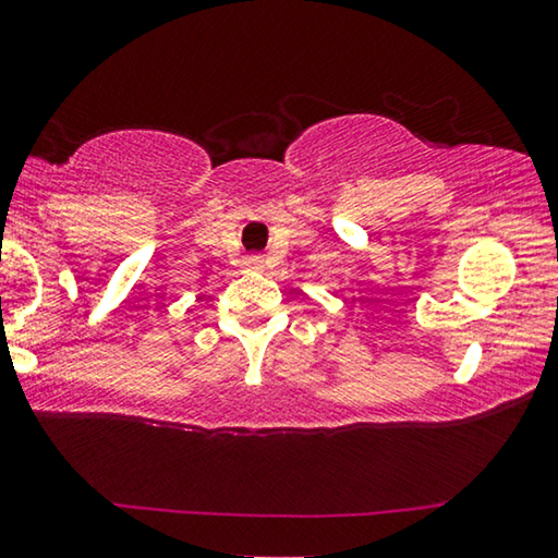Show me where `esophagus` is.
<instances>
[{"label":"esophagus","instance_id":"obj_1","mask_svg":"<svg viewBox=\"0 0 558 558\" xmlns=\"http://www.w3.org/2000/svg\"><path fill=\"white\" fill-rule=\"evenodd\" d=\"M245 268H247V270H263V268H265L263 255H247V257H245Z\"/></svg>","mask_w":558,"mask_h":558}]
</instances>
